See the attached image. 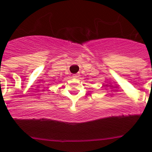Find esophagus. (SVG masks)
Wrapping results in <instances>:
<instances>
[{
    "label": "esophagus",
    "mask_w": 152,
    "mask_h": 152,
    "mask_svg": "<svg viewBox=\"0 0 152 152\" xmlns=\"http://www.w3.org/2000/svg\"><path fill=\"white\" fill-rule=\"evenodd\" d=\"M79 77V75L78 74H75V75H73V77L74 78H77V77Z\"/></svg>",
    "instance_id": "obj_1"
}]
</instances>
